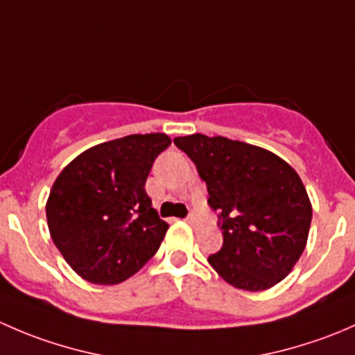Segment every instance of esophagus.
Instances as JSON below:
<instances>
[{"instance_id": "34e87169", "label": "esophagus", "mask_w": 355, "mask_h": 355, "mask_svg": "<svg viewBox=\"0 0 355 355\" xmlns=\"http://www.w3.org/2000/svg\"><path fill=\"white\" fill-rule=\"evenodd\" d=\"M187 223L191 225V227H194V228H200L202 227V223H200V220L198 216H189L187 218Z\"/></svg>"}]
</instances>
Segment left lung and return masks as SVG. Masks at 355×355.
<instances>
[{
  "instance_id": "left-lung-1",
  "label": "left lung",
  "mask_w": 355,
  "mask_h": 355,
  "mask_svg": "<svg viewBox=\"0 0 355 355\" xmlns=\"http://www.w3.org/2000/svg\"><path fill=\"white\" fill-rule=\"evenodd\" d=\"M206 182L223 247L207 257L232 287L261 292L284 280L306 249L313 206L297 171L247 142L202 134L175 139Z\"/></svg>"
}]
</instances>
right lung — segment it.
Listing matches in <instances>:
<instances>
[{
  "label": "right lung",
  "instance_id": "add662e5",
  "mask_svg": "<svg viewBox=\"0 0 355 355\" xmlns=\"http://www.w3.org/2000/svg\"><path fill=\"white\" fill-rule=\"evenodd\" d=\"M166 134H134L89 148L56 177L46 202L53 242L85 282L116 285L159 249L168 223L146 194Z\"/></svg>",
  "mask_w": 355,
  "mask_h": 355
}]
</instances>
